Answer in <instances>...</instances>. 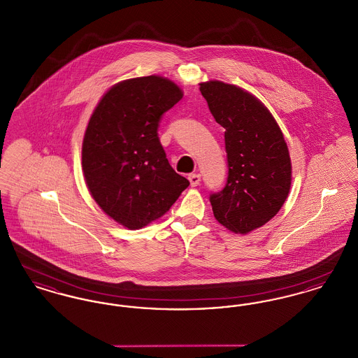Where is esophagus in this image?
I'll return each mask as SVG.
<instances>
[{
	"label": "esophagus",
	"instance_id": "esophagus-1",
	"mask_svg": "<svg viewBox=\"0 0 358 358\" xmlns=\"http://www.w3.org/2000/svg\"><path fill=\"white\" fill-rule=\"evenodd\" d=\"M189 181H190V185L192 187H197L199 184H200V181H201V176L200 174H197V173H193V174H189Z\"/></svg>",
	"mask_w": 358,
	"mask_h": 358
}]
</instances>
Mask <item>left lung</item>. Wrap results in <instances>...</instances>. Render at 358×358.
I'll use <instances>...</instances> for the list:
<instances>
[{"mask_svg":"<svg viewBox=\"0 0 358 358\" xmlns=\"http://www.w3.org/2000/svg\"><path fill=\"white\" fill-rule=\"evenodd\" d=\"M213 118L225 129L228 178L209 200L216 220L245 235L270 222L291 187L289 148L268 108L248 91L219 80L200 83Z\"/></svg>","mask_w":358,"mask_h":358,"instance_id":"8db88e82","label":"left lung"}]
</instances>
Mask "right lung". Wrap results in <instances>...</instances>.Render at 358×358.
<instances>
[{"label":"right lung","instance_id":"obj_1","mask_svg":"<svg viewBox=\"0 0 358 358\" xmlns=\"http://www.w3.org/2000/svg\"><path fill=\"white\" fill-rule=\"evenodd\" d=\"M182 95L162 76L127 79L103 95L88 120L85 184L103 212L129 229L164 216L189 187L173 171L157 133L164 113Z\"/></svg>","mask_w":358,"mask_h":358}]
</instances>
